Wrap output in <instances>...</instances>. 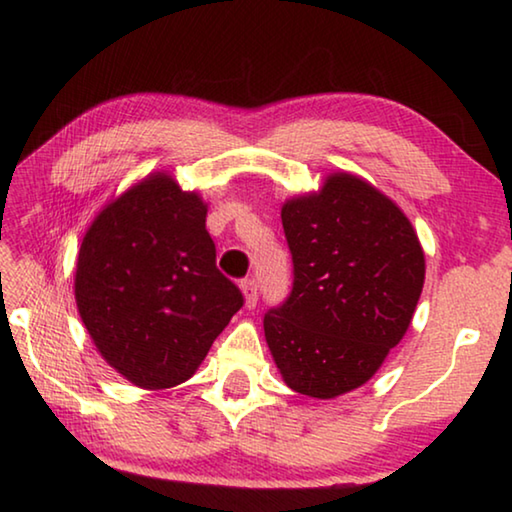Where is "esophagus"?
Listing matches in <instances>:
<instances>
[{
    "mask_svg": "<svg viewBox=\"0 0 512 512\" xmlns=\"http://www.w3.org/2000/svg\"><path fill=\"white\" fill-rule=\"evenodd\" d=\"M241 291H244L246 307L248 309L257 307V282H255V277H246V280L241 282Z\"/></svg>",
    "mask_w": 512,
    "mask_h": 512,
    "instance_id": "1",
    "label": "esophagus"
}]
</instances>
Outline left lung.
Segmentation results:
<instances>
[{"label":"left lung","instance_id":"8db88e82","mask_svg":"<svg viewBox=\"0 0 512 512\" xmlns=\"http://www.w3.org/2000/svg\"><path fill=\"white\" fill-rule=\"evenodd\" d=\"M293 289L264 334L291 391L332 400L366 384L411 325L424 253L391 198L352 173L282 205Z\"/></svg>","mask_w":512,"mask_h":512}]
</instances>
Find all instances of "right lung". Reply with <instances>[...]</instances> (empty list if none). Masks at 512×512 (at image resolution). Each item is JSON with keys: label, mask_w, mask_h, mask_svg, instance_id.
<instances>
[{"label": "right lung", "mask_w": 512, "mask_h": 512, "mask_svg": "<svg viewBox=\"0 0 512 512\" xmlns=\"http://www.w3.org/2000/svg\"><path fill=\"white\" fill-rule=\"evenodd\" d=\"M207 205L151 173L97 214L76 259L74 296L108 366L146 391L187 381L244 296L216 268Z\"/></svg>", "instance_id": "add662e5"}]
</instances>
